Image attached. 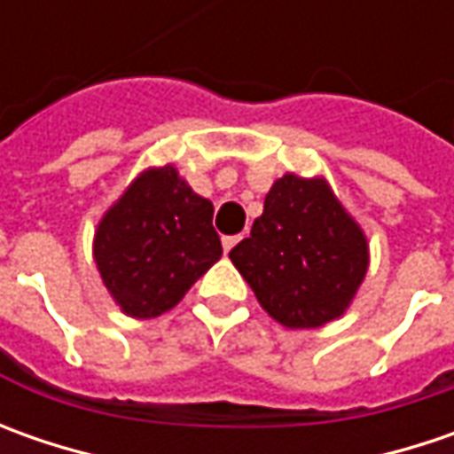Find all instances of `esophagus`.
I'll use <instances>...</instances> for the list:
<instances>
[{"instance_id": "34e87169", "label": "esophagus", "mask_w": 454, "mask_h": 454, "mask_svg": "<svg viewBox=\"0 0 454 454\" xmlns=\"http://www.w3.org/2000/svg\"><path fill=\"white\" fill-rule=\"evenodd\" d=\"M242 239V235H230V237H222V247H224V253H230L232 247H235L237 242Z\"/></svg>"}]
</instances>
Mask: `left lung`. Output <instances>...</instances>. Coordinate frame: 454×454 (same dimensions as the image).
Instances as JSON below:
<instances>
[{
    "instance_id": "left-lung-1",
    "label": "left lung",
    "mask_w": 454,
    "mask_h": 454,
    "mask_svg": "<svg viewBox=\"0 0 454 454\" xmlns=\"http://www.w3.org/2000/svg\"><path fill=\"white\" fill-rule=\"evenodd\" d=\"M230 260L275 321L318 328L343 316L356 295L369 247L328 184L286 174Z\"/></svg>"
}]
</instances>
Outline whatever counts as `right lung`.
<instances>
[{"label": "right lung", "mask_w": 454, "mask_h": 454, "mask_svg": "<svg viewBox=\"0 0 454 454\" xmlns=\"http://www.w3.org/2000/svg\"><path fill=\"white\" fill-rule=\"evenodd\" d=\"M212 201L176 168H149L100 219L96 262L115 303L133 318H156L222 257Z\"/></svg>", "instance_id": "right-lung-1"}]
</instances>
